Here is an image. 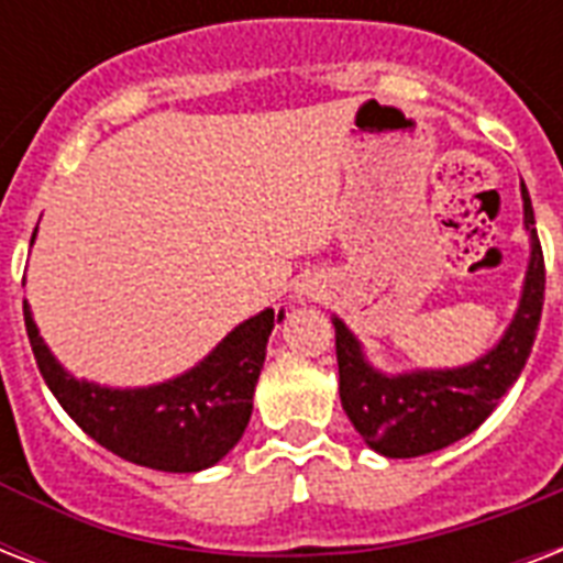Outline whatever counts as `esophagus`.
<instances>
[{
  "instance_id": "34e87169",
  "label": "esophagus",
  "mask_w": 563,
  "mask_h": 563,
  "mask_svg": "<svg viewBox=\"0 0 563 563\" xmlns=\"http://www.w3.org/2000/svg\"><path fill=\"white\" fill-rule=\"evenodd\" d=\"M324 291H328V286H324V280H321V277H307V280L298 286V298L319 300V298H324Z\"/></svg>"
}]
</instances>
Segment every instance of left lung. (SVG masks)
Wrapping results in <instances>:
<instances>
[{
  "instance_id": "left-lung-1",
  "label": "left lung",
  "mask_w": 563,
  "mask_h": 563,
  "mask_svg": "<svg viewBox=\"0 0 563 563\" xmlns=\"http://www.w3.org/2000/svg\"><path fill=\"white\" fill-rule=\"evenodd\" d=\"M522 227L529 233V265L520 300L508 328L490 349L470 363L443 368L386 372L366 354L357 333L330 316L336 328L339 398L363 443L384 457H419L470 437L496 410L499 398L517 384L526 368L540 312H543V251L534 227V209L526 183H520Z\"/></svg>"
}]
</instances>
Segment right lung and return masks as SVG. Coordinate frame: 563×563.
Masks as SVG:
<instances>
[{
    "mask_svg": "<svg viewBox=\"0 0 563 563\" xmlns=\"http://www.w3.org/2000/svg\"><path fill=\"white\" fill-rule=\"evenodd\" d=\"M34 235L37 227L32 244ZM283 316L265 307L244 319L183 375L150 386H109L67 372L23 300L34 360L58 405L102 449L158 472L209 470L233 452L251 422L268 336Z\"/></svg>",
    "mask_w": 563,
    "mask_h": 563,
    "instance_id": "right-lung-1",
    "label": "right lung"
}]
</instances>
